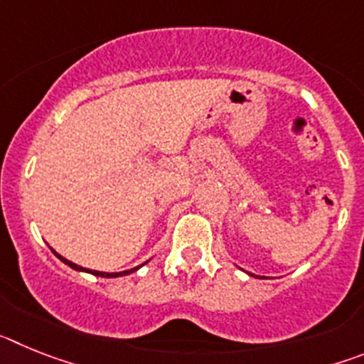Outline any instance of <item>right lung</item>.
Returning a JSON list of instances; mask_svg holds the SVG:
<instances>
[{"mask_svg": "<svg viewBox=\"0 0 364 364\" xmlns=\"http://www.w3.org/2000/svg\"><path fill=\"white\" fill-rule=\"evenodd\" d=\"M53 252H54V250H53ZM54 255H56L58 259L62 260V262H65L67 266H70V268H73V269H76V272L92 273V275H96V277H122V275H129V273L136 272V269L140 268V266H136V268H133V269H125V272H118V273H105V272H96V269H87V268H82V266L74 264V262H70V260L63 259V257L60 255V253H56V252H54Z\"/></svg>", "mask_w": 364, "mask_h": 364, "instance_id": "obj_1", "label": "right lung"}]
</instances>
